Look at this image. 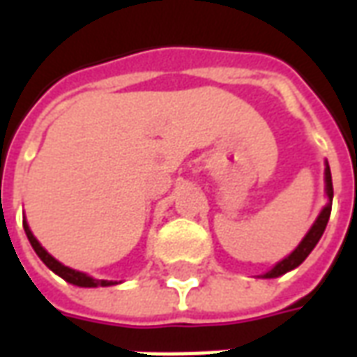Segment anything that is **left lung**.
Returning a JSON list of instances; mask_svg holds the SVG:
<instances>
[{"label": "left lung", "mask_w": 357, "mask_h": 357, "mask_svg": "<svg viewBox=\"0 0 357 357\" xmlns=\"http://www.w3.org/2000/svg\"><path fill=\"white\" fill-rule=\"evenodd\" d=\"M325 193H327V199L329 202L323 206L321 214L317 216L315 220V224L310 227V231L306 233V237L300 241V245L294 250H292L291 255L283 258L281 262L275 264L273 268L269 269L268 273H264V279H273V277H279L287 273V271H291V269L298 268L300 264L304 262L307 258V255L312 252L315 248V245L319 243L321 239L323 231H325V227H327V222H329L331 216V206H333V179H331V170H329V164H327V168H325Z\"/></svg>", "instance_id": "1"}]
</instances>
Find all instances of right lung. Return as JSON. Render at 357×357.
I'll return each instance as SVG.
<instances>
[{"instance_id":"add662e5","label":"right lung","mask_w":357,"mask_h":357,"mask_svg":"<svg viewBox=\"0 0 357 357\" xmlns=\"http://www.w3.org/2000/svg\"><path fill=\"white\" fill-rule=\"evenodd\" d=\"M22 225H24V231H26L28 241H30V245H32V248L36 250V255L40 256V260H42V262L45 264L51 271H53V273H57L59 277H63L65 281L76 284V287H110V284H116L114 281L93 279V277H89L88 273H82V271H76V269L63 266V264L59 262V260H55V258H53V256H51L50 252H47L40 243H38V239L34 237V233L30 231V227H28L26 222H22Z\"/></svg>"}]
</instances>
